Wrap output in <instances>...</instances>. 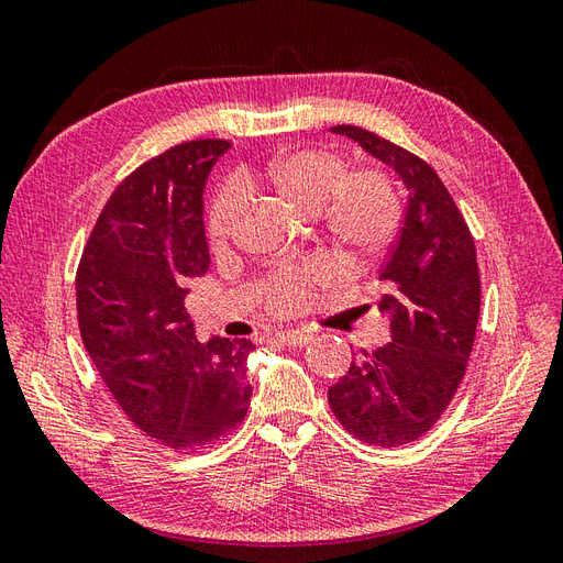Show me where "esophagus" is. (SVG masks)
<instances>
[{
	"mask_svg": "<svg viewBox=\"0 0 563 563\" xmlns=\"http://www.w3.org/2000/svg\"><path fill=\"white\" fill-rule=\"evenodd\" d=\"M277 338L288 347H305L312 340V335L302 333V331H282V333H277Z\"/></svg>",
	"mask_w": 563,
	"mask_h": 563,
	"instance_id": "34e87169",
	"label": "esophagus"
}]
</instances>
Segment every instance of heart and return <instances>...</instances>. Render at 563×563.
I'll return each mask as SVG.
<instances>
[{
	"label": "heart",
	"mask_w": 563,
	"mask_h": 563,
	"mask_svg": "<svg viewBox=\"0 0 563 563\" xmlns=\"http://www.w3.org/2000/svg\"><path fill=\"white\" fill-rule=\"evenodd\" d=\"M329 150H296L269 159L244 174L251 195L284 203L300 216H317L327 242L350 261H373L387 249L399 228V199L391 180L376 166L349 168ZM242 192L234 185L218 187L207 211V240L223 251L240 225ZM323 279L319 265H300L267 272L253 284V298L275 317L302 308L305 298Z\"/></svg>",
	"instance_id": "b5f03b06"
}]
</instances>
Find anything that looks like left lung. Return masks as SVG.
<instances>
[{
  "label": "left lung",
  "mask_w": 563,
  "mask_h": 563,
  "mask_svg": "<svg viewBox=\"0 0 563 563\" xmlns=\"http://www.w3.org/2000/svg\"><path fill=\"white\" fill-rule=\"evenodd\" d=\"M331 131L391 166L408 190L397 242L380 267L389 343L362 352L329 389L338 422L364 444H411L446 411L465 376L482 308L476 249L463 213L434 168L360 126Z\"/></svg>",
  "instance_id": "obj_1"
}]
</instances>
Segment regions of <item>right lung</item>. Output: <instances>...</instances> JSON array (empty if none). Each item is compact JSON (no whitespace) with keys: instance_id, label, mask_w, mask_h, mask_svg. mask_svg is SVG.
<instances>
[{"instance_id":"add662e5","label":"right lung","mask_w":563,"mask_h":563,"mask_svg":"<svg viewBox=\"0 0 563 563\" xmlns=\"http://www.w3.org/2000/svg\"><path fill=\"white\" fill-rule=\"evenodd\" d=\"M228 141L168 147L108 199L77 267L81 343L126 418L172 451L223 441L246 418L251 340L201 345L187 282L209 267L203 185Z\"/></svg>"}]
</instances>
